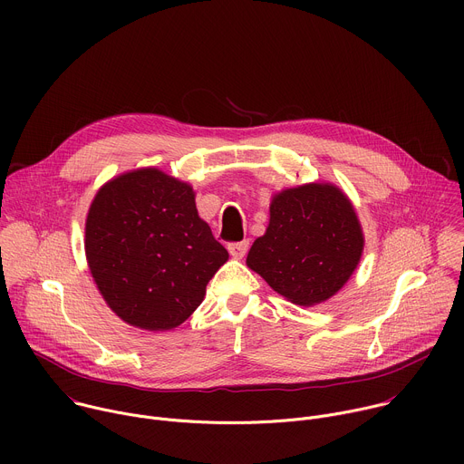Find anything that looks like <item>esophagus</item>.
Returning a JSON list of instances; mask_svg holds the SVG:
<instances>
[{"instance_id":"obj_1","label":"esophagus","mask_w":464,"mask_h":464,"mask_svg":"<svg viewBox=\"0 0 464 464\" xmlns=\"http://www.w3.org/2000/svg\"><path fill=\"white\" fill-rule=\"evenodd\" d=\"M247 247H249V242L244 240V242H235V244H229L227 249L231 253L233 258H242L246 253H247Z\"/></svg>"}]
</instances>
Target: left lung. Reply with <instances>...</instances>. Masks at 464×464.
Listing matches in <instances>:
<instances>
[{
    "mask_svg": "<svg viewBox=\"0 0 464 464\" xmlns=\"http://www.w3.org/2000/svg\"><path fill=\"white\" fill-rule=\"evenodd\" d=\"M362 249L363 235L347 196L334 185L310 183L274 198L270 226L246 262L277 294L312 306L349 281Z\"/></svg>",
    "mask_w": 464,
    "mask_h": 464,
    "instance_id": "1",
    "label": "left lung"
}]
</instances>
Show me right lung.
Returning <instances> with one entry per match:
<instances>
[{
	"label": "right lung",
	"mask_w": 464,
	"mask_h": 464,
	"mask_svg": "<svg viewBox=\"0 0 464 464\" xmlns=\"http://www.w3.org/2000/svg\"><path fill=\"white\" fill-rule=\"evenodd\" d=\"M86 256L108 306L145 330H170L204 301L227 249L198 217L192 188L156 169L126 172L95 196Z\"/></svg>",
	"instance_id": "1"
}]
</instances>
